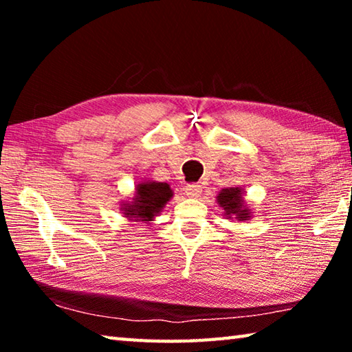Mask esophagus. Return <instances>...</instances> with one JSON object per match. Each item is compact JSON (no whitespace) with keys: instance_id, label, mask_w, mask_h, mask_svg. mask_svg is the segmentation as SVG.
Returning a JSON list of instances; mask_svg holds the SVG:
<instances>
[{"instance_id":"esophagus-1","label":"esophagus","mask_w":352,"mask_h":352,"mask_svg":"<svg viewBox=\"0 0 352 352\" xmlns=\"http://www.w3.org/2000/svg\"><path fill=\"white\" fill-rule=\"evenodd\" d=\"M184 192L189 199H199L201 195V186L197 183H192V184H188L186 188H184Z\"/></svg>"}]
</instances>
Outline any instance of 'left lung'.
Segmentation results:
<instances>
[{"label": "left lung", "instance_id": "obj_1", "mask_svg": "<svg viewBox=\"0 0 352 352\" xmlns=\"http://www.w3.org/2000/svg\"><path fill=\"white\" fill-rule=\"evenodd\" d=\"M243 194L245 190L241 186L225 188L217 194V205L223 210L226 219H236L237 222H245L252 219V208L247 205Z\"/></svg>", "mask_w": 352, "mask_h": 352}]
</instances>
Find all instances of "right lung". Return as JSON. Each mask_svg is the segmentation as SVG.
I'll return each mask as SVG.
<instances>
[{"mask_svg":"<svg viewBox=\"0 0 352 352\" xmlns=\"http://www.w3.org/2000/svg\"><path fill=\"white\" fill-rule=\"evenodd\" d=\"M172 197L174 190L168 183L142 180L135 186L133 197L121 201L119 211H122V217L127 220L151 225Z\"/></svg>","mask_w":352,"mask_h":352,"instance_id":"1","label":"right lung"}]
</instances>
